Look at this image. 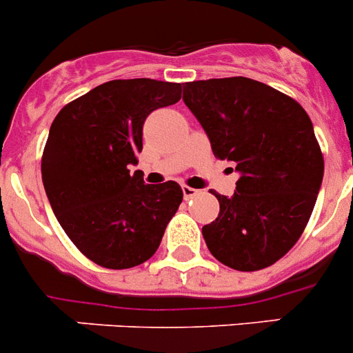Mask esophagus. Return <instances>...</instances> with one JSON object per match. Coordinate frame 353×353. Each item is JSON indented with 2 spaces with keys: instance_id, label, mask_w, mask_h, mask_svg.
<instances>
[{
  "instance_id": "esophagus-1",
  "label": "esophagus",
  "mask_w": 353,
  "mask_h": 353,
  "mask_svg": "<svg viewBox=\"0 0 353 353\" xmlns=\"http://www.w3.org/2000/svg\"><path fill=\"white\" fill-rule=\"evenodd\" d=\"M200 193V191L198 190H194V188H190V186H183V194H184V198H193V196H196V194Z\"/></svg>"
}]
</instances>
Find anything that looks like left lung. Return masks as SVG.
<instances>
[{
  "label": "left lung",
  "mask_w": 353,
  "mask_h": 353,
  "mask_svg": "<svg viewBox=\"0 0 353 353\" xmlns=\"http://www.w3.org/2000/svg\"><path fill=\"white\" fill-rule=\"evenodd\" d=\"M183 101L217 159L236 163L232 196H217L219 217L203 225L212 255L236 271L278 262L299 241L324 176L307 112L293 98L248 77L183 85Z\"/></svg>",
  "instance_id": "obj_1"
}]
</instances>
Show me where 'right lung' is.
<instances>
[{"mask_svg":"<svg viewBox=\"0 0 353 353\" xmlns=\"http://www.w3.org/2000/svg\"><path fill=\"white\" fill-rule=\"evenodd\" d=\"M179 100L177 82L119 79L65 105L51 124L44 191L72 243L101 268L146 262L183 201L176 181L145 184L128 169L138 163L146 117Z\"/></svg>","mask_w":353,"mask_h":353,"instance_id":"1","label":"right lung"}]
</instances>
